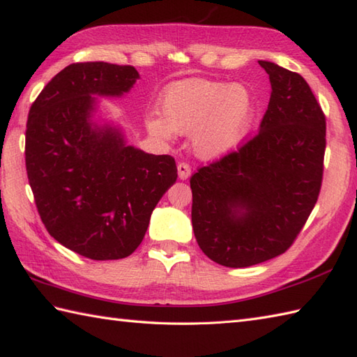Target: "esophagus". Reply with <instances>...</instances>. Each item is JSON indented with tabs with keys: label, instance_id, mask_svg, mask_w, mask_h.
I'll return each instance as SVG.
<instances>
[{
	"label": "esophagus",
	"instance_id": "34e87169",
	"mask_svg": "<svg viewBox=\"0 0 357 357\" xmlns=\"http://www.w3.org/2000/svg\"><path fill=\"white\" fill-rule=\"evenodd\" d=\"M190 173H192V167H190L188 162H184V161L178 162V176H179V179H187L190 176Z\"/></svg>",
	"mask_w": 357,
	"mask_h": 357
}]
</instances>
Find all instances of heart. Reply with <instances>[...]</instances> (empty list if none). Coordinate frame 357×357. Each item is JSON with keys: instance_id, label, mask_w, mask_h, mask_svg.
Returning a JSON list of instances; mask_svg holds the SVG:
<instances>
[{"instance_id": "heart-1", "label": "heart", "mask_w": 357, "mask_h": 357, "mask_svg": "<svg viewBox=\"0 0 357 357\" xmlns=\"http://www.w3.org/2000/svg\"><path fill=\"white\" fill-rule=\"evenodd\" d=\"M250 91L223 82L192 79L172 85L161 98L162 119L147 120L152 135L169 139L173 132H193V149L202 158H216L243 139L254 121Z\"/></svg>"}]
</instances>
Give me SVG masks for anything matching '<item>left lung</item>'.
<instances>
[{
  "mask_svg": "<svg viewBox=\"0 0 357 357\" xmlns=\"http://www.w3.org/2000/svg\"><path fill=\"white\" fill-rule=\"evenodd\" d=\"M259 63L272 86L259 132L190 178L196 242L227 268L286 252L318 201L324 173L326 115L307 82Z\"/></svg>",
  "mask_w": 357,
  "mask_h": 357,
  "instance_id": "1",
  "label": "left lung"
}]
</instances>
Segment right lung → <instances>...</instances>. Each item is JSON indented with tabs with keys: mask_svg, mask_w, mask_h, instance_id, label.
<instances>
[{
	"mask_svg": "<svg viewBox=\"0 0 357 357\" xmlns=\"http://www.w3.org/2000/svg\"><path fill=\"white\" fill-rule=\"evenodd\" d=\"M138 79L130 65L71 63L33 102L26 169L48 234L91 260L129 257L178 169L170 155L124 144L119 130L91 128L97 96H121Z\"/></svg>",
	"mask_w": 357,
	"mask_h": 357,
	"instance_id": "obj_1",
	"label": "right lung"
}]
</instances>
